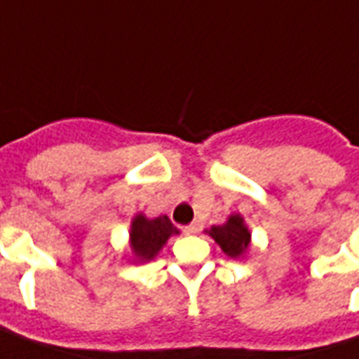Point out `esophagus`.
Instances as JSON below:
<instances>
[{
    "instance_id": "obj_1",
    "label": "esophagus",
    "mask_w": 359,
    "mask_h": 359,
    "mask_svg": "<svg viewBox=\"0 0 359 359\" xmlns=\"http://www.w3.org/2000/svg\"><path fill=\"white\" fill-rule=\"evenodd\" d=\"M184 231H187L188 234L200 233V231H202V223H200V221H192V223H190V225H188Z\"/></svg>"
}]
</instances>
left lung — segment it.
I'll return each mask as SVG.
<instances>
[{
  "label": "left lung",
  "instance_id": "obj_1",
  "mask_svg": "<svg viewBox=\"0 0 359 359\" xmlns=\"http://www.w3.org/2000/svg\"><path fill=\"white\" fill-rule=\"evenodd\" d=\"M208 233L221 246L226 256L231 257L242 256L250 246V233L244 226V219L241 215L229 217L225 225L211 226V231H208Z\"/></svg>",
  "mask_w": 359,
  "mask_h": 359
}]
</instances>
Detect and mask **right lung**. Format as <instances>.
Returning a JSON list of instances; mask_svg holds the SVG:
<instances>
[{
	"mask_svg": "<svg viewBox=\"0 0 359 359\" xmlns=\"http://www.w3.org/2000/svg\"><path fill=\"white\" fill-rule=\"evenodd\" d=\"M171 234H177L171 219L167 215L156 219H146L144 215H136L130 226V244L133 254L140 262H149L157 256V252L163 248V244Z\"/></svg>",
	"mask_w": 359,
	"mask_h": 359,
	"instance_id": "1",
	"label": "right lung"
}]
</instances>
